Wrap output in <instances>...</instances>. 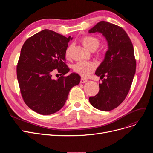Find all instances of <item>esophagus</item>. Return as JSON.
Listing matches in <instances>:
<instances>
[{
  "mask_svg": "<svg viewBox=\"0 0 153 153\" xmlns=\"http://www.w3.org/2000/svg\"><path fill=\"white\" fill-rule=\"evenodd\" d=\"M87 82V80L84 78H81V83H85Z\"/></svg>",
  "mask_w": 153,
  "mask_h": 153,
  "instance_id": "esophagus-1",
  "label": "esophagus"
}]
</instances>
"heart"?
Segmentation results:
<instances>
[{
    "label": "heart",
    "mask_w": 153,
    "mask_h": 153,
    "mask_svg": "<svg viewBox=\"0 0 153 153\" xmlns=\"http://www.w3.org/2000/svg\"><path fill=\"white\" fill-rule=\"evenodd\" d=\"M81 43L87 50L91 51L96 50L100 44V40L95 36H85L81 38ZM71 55V46H69L65 52L66 58H69ZM95 69V65L92 62H78L73 66V70L76 73L84 77L89 76Z\"/></svg>",
    "instance_id": "heart-1"
}]
</instances>
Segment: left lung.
<instances>
[{
    "instance_id": "obj_1",
    "label": "left lung",
    "mask_w": 153,
    "mask_h": 153,
    "mask_svg": "<svg viewBox=\"0 0 153 153\" xmlns=\"http://www.w3.org/2000/svg\"><path fill=\"white\" fill-rule=\"evenodd\" d=\"M95 32L105 37L108 49L95 72L102 83L99 84L98 94L90 97L89 102L95 108L107 111L118 107L125 99L133 82L136 62L131 39L122 27L100 21L89 31Z\"/></svg>"
}]
</instances>
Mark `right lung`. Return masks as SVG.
<instances>
[{"label": "right lung", "instance_id": "add662e5", "mask_svg": "<svg viewBox=\"0 0 153 153\" xmlns=\"http://www.w3.org/2000/svg\"><path fill=\"white\" fill-rule=\"evenodd\" d=\"M71 39V36L44 30L28 38L22 48L17 66L20 92L26 105L38 114L46 115L59 111L71 88L80 83L77 74L66 76L69 68L65 52ZM54 71L61 76L57 80L52 77Z\"/></svg>", "mask_w": 153, "mask_h": 153}]
</instances>
